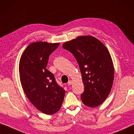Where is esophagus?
Wrapping results in <instances>:
<instances>
[{
  "label": "esophagus",
  "instance_id": "obj_1",
  "mask_svg": "<svg viewBox=\"0 0 134 134\" xmlns=\"http://www.w3.org/2000/svg\"><path fill=\"white\" fill-rule=\"evenodd\" d=\"M68 86H70V85H71V84H72V81H71L70 80V81H69V82H68Z\"/></svg>",
  "mask_w": 134,
  "mask_h": 134
}]
</instances>
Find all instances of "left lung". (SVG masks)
Returning <instances> with one entry per match:
<instances>
[{"instance_id":"8db88e82","label":"left lung","mask_w":134,"mask_h":134,"mask_svg":"<svg viewBox=\"0 0 134 134\" xmlns=\"http://www.w3.org/2000/svg\"><path fill=\"white\" fill-rule=\"evenodd\" d=\"M73 54L82 74L84 91L82 103L90 107L104 102L110 93L114 78L110 54L100 41L90 36H79L63 44Z\"/></svg>"}]
</instances>
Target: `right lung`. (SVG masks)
<instances>
[{"label": "right lung", "mask_w": 134, "mask_h": 134, "mask_svg": "<svg viewBox=\"0 0 134 134\" xmlns=\"http://www.w3.org/2000/svg\"><path fill=\"white\" fill-rule=\"evenodd\" d=\"M59 43H31L19 62L20 79L23 90L35 107L45 114H55L61 108L65 90L46 69L48 58Z\"/></svg>", "instance_id": "add662e5"}]
</instances>
